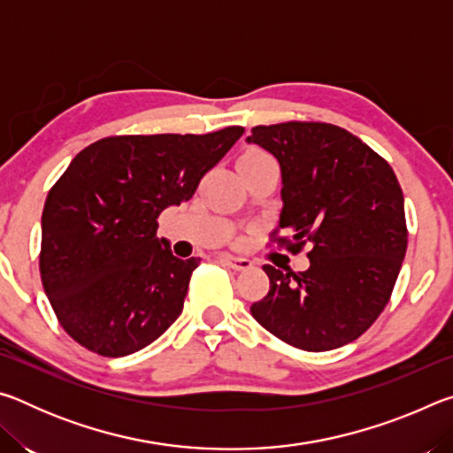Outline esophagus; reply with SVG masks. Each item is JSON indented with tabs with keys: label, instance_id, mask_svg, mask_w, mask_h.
Wrapping results in <instances>:
<instances>
[{
	"label": "esophagus",
	"instance_id": "esophagus-1",
	"mask_svg": "<svg viewBox=\"0 0 453 453\" xmlns=\"http://www.w3.org/2000/svg\"><path fill=\"white\" fill-rule=\"evenodd\" d=\"M218 259L224 265H227V267H232L234 272H245V270H250L251 264L250 259H245V257H234V256H218Z\"/></svg>",
	"mask_w": 453,
	"mask_h": 453
}]
</instances>
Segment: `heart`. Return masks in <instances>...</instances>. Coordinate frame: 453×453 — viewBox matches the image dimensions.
I'll return each instance as SVG.
<instances>
[{
    "instance_id": "1",
    "label": "heart",
    "mask_w": 453,
    "mask_h": 453,
    "mask_svg": "<svg viewBox=\"0 0 453 453\" xmlns=\"http://www.w3.org/2000/svg\"><path fill=\"white\" fill-rule=\"evenodd\" d=\"M267 157H270V156H267L265 151H259V150H250V151H245L240 159H267Z\"/></svg>"
}]
</instances>
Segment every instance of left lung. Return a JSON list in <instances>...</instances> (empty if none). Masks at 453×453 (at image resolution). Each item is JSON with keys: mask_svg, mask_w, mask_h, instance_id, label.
I'll list each match as a JSON object with an SVG mask.
<instances>
[{"mask_svg": "<svg viewBox=\"0 0 453 453\" xmlns=\"http://www.w3.org/2000/svg\"><path fill=\"white\" fill-rule=\"evenodd\" d=\"M248 142L281 165L283 210L270 242L294 256L310 245L305 272L264 265L270 291L251 303V316L297 349L346 346L380 318L402 270L400 181L370 145L324 121L256 126Z\"/></svg>", "mask_w": 453, "mask_h": 453, "instance_id": "8db88e82", "label": "left lung"}]
</instances>
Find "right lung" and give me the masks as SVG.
Returning <instances> with one entry per match:
<instances>
[{"mask_svg": "<svg viewBox=\"0 0 453 453\" xmlns=\"http://www.w3.org/2000/svg\"><path fill=\"white\" fill-rule=\"evenodd\" d=\"M243 132L104 137L53 183L40 273L59 326L80 346L121 357L178 319L199 259L175 257L156 237L157 218L191 199Z\"/></svg>", "mask_w": 453, "mask_h": 453, "instance_id": "right-lung-1", "label": "right lung"}]
</instances>
